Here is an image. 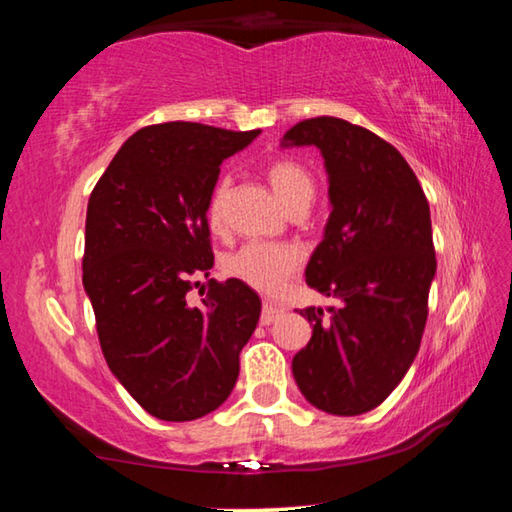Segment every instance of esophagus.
Masks as SVG:
<instances>
[{
	"label": "esophagus",
	"mask_w": 512,
	"mask_h": 512,
	"mask_svg": "<svg viewBox=\"0 0 512 512\" xmlns=\"http://www.w3.org/2000/svg\"><path fill=\"white\" fill-rule=\"evenodd\" d=\"M284 314V309L280 307V305H275V302H264V307H262V325H271V323H275L277 318H280Z\"/></svg>",
	"instance_id": "34e87169"
}]
</instances>
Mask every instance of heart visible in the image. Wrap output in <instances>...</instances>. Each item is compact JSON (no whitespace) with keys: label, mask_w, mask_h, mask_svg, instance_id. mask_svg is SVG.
I'll return each instance as SVG.
<instances>
[{"label":"heart","mask_w":512,"mask_h":512,"mask_svg":"<svg viewBox=\"0 0 512 512\" xmlns=\"http://www.w3.org/2000/svg\"><path fill=\"white\" fill-rule=\"evenodd\" d=\"M268 185L280 198V203L291 210L300 203H311L314 198V178L311 173L289 158H275L264 167ZM230 178L216 180L207 196L205 216L214 232H221L228 221ZM302 250L291 244H273V241H248L235 253L225 257L223 271L232 280H239L262 293H277L300 271Z\"/></svg>","instance_id":"obj_1"}]
</instances>
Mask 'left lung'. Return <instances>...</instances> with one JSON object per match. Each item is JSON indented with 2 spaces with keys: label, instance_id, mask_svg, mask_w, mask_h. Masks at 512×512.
I'll return each instance as SVG.
<instances>
[{
  "label": "left lung",
  "instance_id": "1",
  "mask_svg": "<svg viewBox=\"0 0 512 512\" xmlns=\"http://www.w3.org/2000/svg\"><path fill=\"white\" fill-rule=\"evenodd\" d=\"M282 144H314L325 158L332 214L305 277L341 300L329 316L300 309L314 332L293 377L316 409L361 415L395 391L420 350L436 275L427 196L393 144L345 119H305Z\"/></svg>",
  "mask_w": 512,
  "mask_h": 512
}]
</instances>
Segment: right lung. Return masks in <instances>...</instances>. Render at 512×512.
<instances>
[{"label":"right lung","instance_id":"obj_1","mask_svg":"<svg viewBox=\"0 0 512 512\" xmlns=\"http://www.w3.org/2000/svg\"><path fill=\"white\" fill-rule=\"evenodd\" d=\"M257 135L194 121L146 126L90 194L83 287L101 352L119 384L160 420L219 409L257 327L262 300L239 280H207L201 305L187 300L214 264L205 205L221 162Z\"/></svg>","mask_w":512,"mask_h":512}]
</instances>
